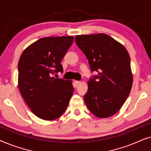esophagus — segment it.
<instances>
[{
    "instance_id": "esophagus-1",
    "label": "esophagus",
    "mask_w": 151,
    "mask_h": 151,
    "mask_svg": "<svg viewBox=\"0 0 151 151\" xmlns=\"http://www.w3.org/2000/svg\"><path fill=\"white\" fill-rule=\"evenodd\" d=\"M75 83H76V85H79V84L81 83V82H80V81H75Z\"/></svg>"
}]
</instances>
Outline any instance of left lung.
Segmentation results:
<instances>
[{
    "mask_svg": "<svg viewBox=\"0 0 151 151\" xmlns=\"http://www.w3.org/2000/svg\"><path fill=\"white\" fill-rule=\"evenodd\" d=\"M75 41L87 58L91 72L84 100L98 117L115 114L129 96L133 84L131 59L124 47L109 35L76 36Z\"/></svg>",
    "mask_w": 151,
    "mask_h": 151,
    "instance_id": "obj_1",
    "label": "left lung"
}]
</instances>
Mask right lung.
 Returning <instances> with one entry per match:
<instances>
[{
    "label": "right lung",
    "mask_w": 151,
    "mask_h": 151,
    "mask_svg": "<svg viewBox=\"0 0 151 151\" xmlns=\"http://www.w3.org/2000/svg\"><path fill=\"white\" fill-rule=\"evenodd\" d=\"M73 42V36L45 37L27 47L20 55L18 88L39 118L53 120L67 109L74 91L72 81L53 75L63 72L60 63Z\"/></svg>",
    "instance_id": "add662e5"
}]
</instances>
